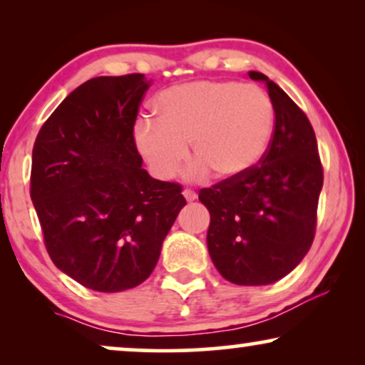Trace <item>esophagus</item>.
<instances>
[{"label":"esophagus","instance_id":"1","mask_svg":"<svg viewBox=\"0 0 365 365\" xmlns=\"http://www.w3.org/2000/svg\"><path fill=\"white\" fill-rule=\"evenodd\" d=\"M182 196H184V199H186L187 202H192V201H196V199H197V194L194 192V191H191V189H184Z\"/></svg>","mask_w":365,"mask_h":365}]
</instances>
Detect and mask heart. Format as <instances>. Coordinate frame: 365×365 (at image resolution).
<instances>
[{"label":"heart","mask_w":365,"mask_h":365,"mask_svg":"<svg viewBox=\"0 0 365 365\" xmlns=\"http://www.w3.org/2000/svg\"><path fill=\"white\" fill-rule=\"evenodd\" d=\"M158 118L136 124L139 154L159 179L179 171L191 143L197 159L187 176L241 178L257 166L272 136L274 109L262 89L236 81H194L163 91L156 101Z\"/></svg>","instance_id":"heart-1"}]
</instances>
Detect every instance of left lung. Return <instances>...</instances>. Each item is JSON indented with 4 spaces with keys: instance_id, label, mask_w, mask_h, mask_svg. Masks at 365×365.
Segmentation results:
<instances>
[{
    "instance_id": "8db88e82",
    "label": "left lung",
    "mask_w": 365,
    "mask_h": 365,
    "mask_svg": "<svg viewBox=\"0 0 365 365\" xmlns=\"http://www.w3.org/2000/svg\"><path fill=\"white\" fill-rule=\"evenodd\" d=\"M276 124L267 151L241 178L199 191L211 222L207 249L219 274L239 286L287 276L312 246L324 182L314 129L301 108L266 74Z\"/></svg>"
}]
</instances>
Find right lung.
Wrapping results in <instances>:
<instances>
[{
	"instance_id": "1",
	"label": "right lung",
	"mask_w": 365,
	"mask_h": 365,
	"mask_svg": "<svg viewBox=\"0 0 365 365\" xmlns=\"http://www.w3.org/2000/svg\"><path fill=\"white\" fill-rule=\"evenodd\" d=\"M144 74L99 76L54 109L33 148L31 201L59 271L98 292L139 286L186 206L176 182L143 169L134 123Z\"/></svg>"
}]
</instances>
